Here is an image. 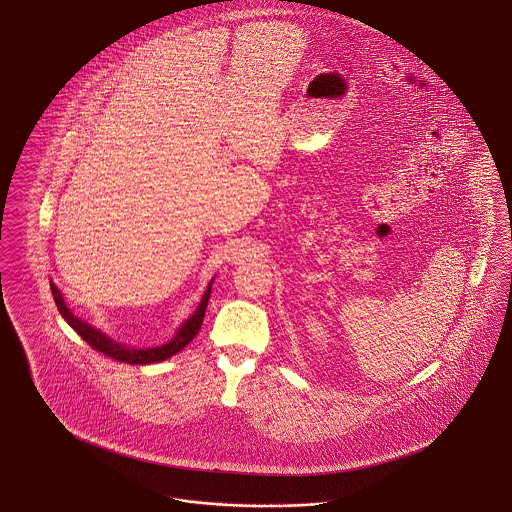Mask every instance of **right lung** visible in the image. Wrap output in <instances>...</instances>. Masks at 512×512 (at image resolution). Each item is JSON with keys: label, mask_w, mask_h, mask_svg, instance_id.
<instances>
[{"label": "right lung", "mask_w": 512, "mask_h": 512, "mask_svg": "<svg viewBox=\"0 0 512 512\" xmlns=\"http://www.w3.org/2000/svg\"><path fill=\"white\" fill-rule=\"evenodd\" d=\"M212 283L213 280L208 285L204 297L200 300L196 312L179 327L177 335L170 342L157 346V348H141V350L124 348L121 344L113 342L111 338H107L106 335H102L100 331H96L94 327H90L89 323L75 318L71 314L70 308L66 306L64 299H62V293L58 291V287L54 283H51V291H53L54 302H56L58 312L62 314V318L68 321L71 329L81 336L92 350L104 353L107 357H111L115 361H123V363H128V365H147V363H159V361H164V359L176 355L177 352H181L193 340L194 336L198 335V331L202 327V321H204V316H206V306H208L210 293H212Z\"/></svg>", "instance_id": "add662e5"}]
</instances>
